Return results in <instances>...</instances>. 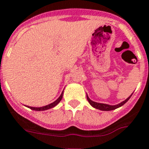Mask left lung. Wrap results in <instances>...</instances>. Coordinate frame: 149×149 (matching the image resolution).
Wrapping results in <instances>:
<instances>
[{"label": "left lung", "mask_w": 149, "mask_h": 149, "mask_svg": "<svg viewBox=\"0 0 149 149\" xmlns=\"http://www.w3.org/2000/svg\"><path fill=\"white\" fill-rule=\"evenodd\" d=\"M131 96H132V94H131ZM131 96H130V97L126 100H124V101H123L122 103H120V104L115 106H110V105H108V104H99V103H97V102L92 101L91 100H90V98L88 97V95H87V99H88L90 104H91L93 107L96 108V109H98V110H104V111H110V110H115V109H116V108L120 107L121 106H123V104H126V102L130 100V98L131 97Z\"/></svg>", "instance_id": "obj_1"}]
</instances>
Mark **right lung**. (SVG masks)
I'll list each match as a JSON object with an SVG mask.
<instances>
[{"label": "right lung", "instance_id": "1", "mask_svg": "<svg viewBox=\"0 0 149 149\" xmlns=\"http://www.w3.org/2000/svg\"><path fill=\"white\" fill-rule=\"evenodd\" d=\"M62 96H63V92L61 93V94L60 95V97L58 98L56 100H55V102H53V103H52V104H49V105H46L45 106V107H29L31 110H36V111H41V110H49V109H51V108L54 107L55 106L57 105L58 103H59L60 101H61V98H62Z\"/></svg>", "mask_w": 149, "mask_h": 149}]
</instances>
